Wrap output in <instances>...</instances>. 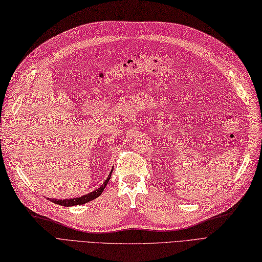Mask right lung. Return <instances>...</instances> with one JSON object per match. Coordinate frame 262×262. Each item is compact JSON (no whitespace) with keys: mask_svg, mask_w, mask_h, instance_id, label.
Listing matches in <instances>:
<instances>
[{"mask_svg":"<svg viewBox=\"0 0 262 262\" xmlns=\"http://www.w3.org/2000/svg\"><path fill=\"white\" fill-rule=\"evenodd\" d=\"M112 172L113 170L110 171V175L108 176V178L105 180L104 184H102L98 189L95 190V191L93 192H90L89 194H85V195H82V196H78V198H74V199H66V200H55V199H50L51 202L55 203V204H59V205H62V207H73V205H78V204H84V203H87L90 202L94 199H96L97 196H99L101 194V192L104 191L105 187L107 186L108 181L110 179V177H112Z\"/></svg>","mask_w":262,"mask_h":262,"instance_id":"add662e5","label":"right lung"}]
</instances>
